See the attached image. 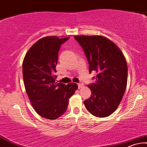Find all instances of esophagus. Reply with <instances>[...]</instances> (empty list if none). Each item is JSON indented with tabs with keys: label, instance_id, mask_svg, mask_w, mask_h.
<instances>
[{
	"label": "esophagus",
	"instance_id": "esophagus-1",
	"mask_svg": "<svg viewBox=\"0 0 147 147\" xmlns=\"http://www.w3.org/2000/svg\"><path fill=\"white\" fill-rule=\"evenodd\" d=\"M83 86V83L82 82H80L78 83V87H79V89L82 88Z\"/></svg>",
	"mask_w": 147,
	"mask_h": 147
}]
</instances>
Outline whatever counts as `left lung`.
Instances as JSON below:
<instances>
[{"instance_id": "obj_1", "label": "left lung", "mask_w": 147, "mask_h": 147, "mask_svg": "<svg viewBox=\"0 0 147 147\" xmlns=\"http://www.w3.org/2000/svg\"><path fill=\"white\" fill-rule=\"evenodd\" d=\"M74 37L84 51L90 73L98 72L95 83L88 85L92 95L83 102L85 107L98 117L109 116L119 105L127 87V66L125 57L119 48L105 36Z\"/></svg>"}]
</instances>
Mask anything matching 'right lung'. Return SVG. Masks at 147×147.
Wrapping results in <instances>:
<instances>
[{
	"instance_id": "1",
	"label": "right lung",
	"mask_w": 147,
	"mask_h": 147,
	"mask_svg": "<svg viewBox=\"0 0 147 147\" xmlns=\"http://www.w3.org/2000/svg\"><path fill=\"white\" fill-rule=\"evenodd\" d=\"M69 37L45 36L35 42L24 57L22 71L26 92L35 111L42 117L55 119L66 112L77 83L55 82L61 45Z\"/></svg>"
}]
</instances>
